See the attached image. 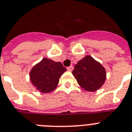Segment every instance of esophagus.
<instances>
[{"mask_svg":"<svg viewBox=\"0 0 132 132\" xmlns=\"http://www.w3.org/2000/svg\"><path fill=\"white\" fill-rule=\"evenodd\" d=\"M67 70H68V71H72L73 70V66H70L69 67L67 68Z\"/></svg>","mask_w":132,"mask_h":132,"instance_id":"obj_1","label":"esophagus"}]
</instances>
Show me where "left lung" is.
I'll return each instance as SVG.
<instances>
[{"label": "left lung", "instance_id": "obj_1", "mask_svg": "<svg viewBox=\"0 0 132 132\" xmlns=\"http://www.w3.org/2000/svg\"><path fill=\"white\" fill-rule=\"evenodd\" d=\"M73 76L84 90L94 92L104 85L107 73L104 66L90 56H85L75 66Z\"/></svg>", "mask_w": 132, "mask_h": 132}]
</instances>
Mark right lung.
I'll list each match as a JSON object with an SVG mask.
<instances>
[{"label":"right lung","mask_w":132,"mask_h":132,"mask_svg":"<svg viewBox=\"0 0 132 132\" xmlns=\"http://www.w3.org/2000/svg\"><path fill=\"white\" fill-rule=\"evenodd\" d=\"M66 71L61 62L44 57L31 68L29 78L36 90L49 93L56 89L60 76Z\"/></svg>","instance_id":"obj_1"}]
</instances>
